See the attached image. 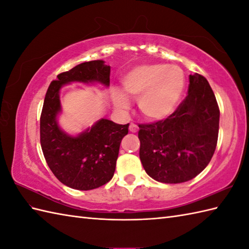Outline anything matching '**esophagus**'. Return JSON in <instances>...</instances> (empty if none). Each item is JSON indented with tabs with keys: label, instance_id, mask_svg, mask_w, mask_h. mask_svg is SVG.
<instances>
[{
	"label": "esophagus",
	"instance_id": "esophagus-1",
	"mask_svg": "<svg viewBox=\"0 0 249 249\" xmlns=\"http://www.w3.org/2000/svg\"><path fill=\"white\" fill-rule=\"evenodd\" d=\"M138 126H137L136 124H134V123H130V125H129V130L131 131V133H137V131H138Z\"/></svg>",
	"mask_w": 249,
	"mask_h": 249
}]
</instances>
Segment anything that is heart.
<instances>
[{
  "instance_id": "obj_1",
  "label": "heart",
  "mask_w": 249,
  "mask_h": 249,
  "mask_svg": "<svg viewBox=\"0 0 249 249\" xmlns=\"http://www.w3.org/2000/svg\"><path fill=\"white\" fill-rule=\"evenodd\" d=\"M184 87V72L176 65H140L126 73L122 80L125 95L138 99L139 110L150 121L167 119L176 110ZM112 100L118 109L129 107L128 99L119 91L112 93Z\"/></svg>"
}]
</instances>
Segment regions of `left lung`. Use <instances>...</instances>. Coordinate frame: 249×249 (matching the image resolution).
Masks as SVG:
<instances>
[{"instance_id": "1", "label": "left lung", "mask_w": 249, "mask_h": 249, "mask_svg": "<svg viewBox=\"0 0 249 249\" xmlns=\"http://www.w3.org/2000/svg\"><path fill=\"white\" fill-rule=\"evenodd\" d=\"M139 128L140 160L152 178L178 184L197 177L212 160L218 138L219 109L208 80L190 75L178 108L166 120Z\"/></svg>"}]
</instances>
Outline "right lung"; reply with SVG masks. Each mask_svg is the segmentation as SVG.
<instances>
[{
  "mask_svg": "<svg viewBox=\"0 0 249 249\" xmlns=\"http://www.w3.org/2000/svg\"><path fill=\"white\" fill-rule=\"evenodd\" d=\"M72 82L110 84V66L103 60L84 62L57 75L46 93L40 115V144L46 161L56 178L66 186L91 190L112 178L122 139L128 134V125L99 119L72 136L59 125L62 113L60 91Z\"/></svg>",
  "mask_w": 249,
  "mask_h": 249,
  "instance_id": "add662e5",
  "label": "right lung"
}]
</instances>
